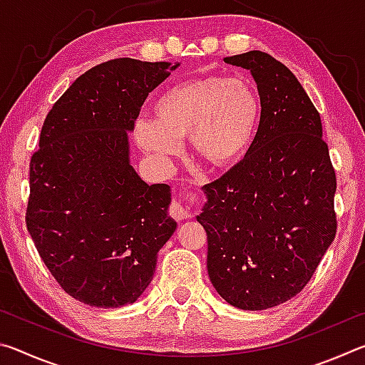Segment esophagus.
<instances>
[{"label": "esophagus", "instance_id": "obj_1", "mask_svg": "<svg viewBox=\"0 0 365 365\" xmlns=\"http://www.w3.org/2000/svg\"><path fill=\"white\" fill-rule=\"evenodd\" d=\"M169 214L170 217H174L175 220H185L191 217V212L188 211V207L183 205L182 201H174L169 207Z\"/></svg>", "mask_w": 365, "mask_h": 365}]
</instances>
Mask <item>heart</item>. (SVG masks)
<instances>
[{"label": "heart", "instance_id": "1", "mask_svg": "<svg viewBox=\"0 0 365 365\" xmlns=\"http://www.w3.org/2000/svg\"><path fill=\"white\" fill-rule=\"evenodd\" d=\"M154 120L138 119L137 145L159 164L180 151L190 137L196 158L212 169H230L255 143L261 98L250 80L211 76L177 83L154 101Z\"/></svg>", "mask_w": 365, "mask_h": 365}]
</instances>
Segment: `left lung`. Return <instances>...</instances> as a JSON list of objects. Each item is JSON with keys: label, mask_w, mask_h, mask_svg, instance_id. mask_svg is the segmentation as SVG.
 <instances>
[{"label": "left lung", "mask_w": 365, "mask_h": 365, "mask_svg": "<svg viewBox=\"0 0 365 365\" xmlns=\"http://www.w3.org/2000/svg\"><path fill=\"white\" fill-rule=\"evenodd\" d=\"M224 61L251 71L261 122L242 163L205 185L197 222L217 293L262 311L301 293L335 240L336 175L319 110L294 73L262 51Z\"/></svg>", "instance_id": "obj_1"}]
</instances>
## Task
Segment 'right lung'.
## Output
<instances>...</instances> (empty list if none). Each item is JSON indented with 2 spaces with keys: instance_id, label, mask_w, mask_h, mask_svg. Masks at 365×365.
Listing matches in <instances>:
<instances>
[{
  "instance_id": "obj_1",
  "label": "right lung",
  "mask_w": 365,
  "mask_h": 365,
  "mask_svg": "<svg viewBox=\"0 0 365 365\" xmlns=\"http://www.w3.org/2000/svg\"><path fill=\"white\" fill-rule=\"evenodd\" d=\"M177 66L132 58L98 64L43 122L30 158L27 230L61 288L83 304L137 301L175 232L170 187L138 177L128 163L127 132Z\"/></svg>"
}]
</instances>
